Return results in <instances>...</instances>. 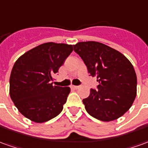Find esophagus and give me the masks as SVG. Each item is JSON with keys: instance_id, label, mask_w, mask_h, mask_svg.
I'll return each mask as SVG.
<instances>
[{"instance_id": "esophagus-1", "label": "esophagus", "mask_w": 148, "mask_h": 148, "mask_svg": "<svg viewBox=\"0 0 148 148\" xmlns=\"http://www.w3.org/2000/svg\"><path fill=\"white\" fill-rule=\"evenodd\" d=\"M71 88L74 89V90H77V89L79 88V86H71Z\"/></svg>"}]
</instances>
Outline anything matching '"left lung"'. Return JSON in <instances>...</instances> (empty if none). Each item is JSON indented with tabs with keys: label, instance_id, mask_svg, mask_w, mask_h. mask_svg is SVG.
Here are the masks:
<instances>
[{
	"label": "left lung",
	"instance_id": "obj_1",
	"mask_svg": "<svg viewBox=\"0 0 148 148\" xmlns=\"http://www.w3.org/2000/svg\"><path fill=\"white\" fill-rule=\"evenodd\" d=\"M86 65L90 76L96 77L97 89L82 99L87 112L103 121L116 120L131 107L136 97L137 77L130 61L107 45L79 42L74 45Z\"/></svg>",
	"mask_w": 148,
	"mask_h": 148
}]
</instances>
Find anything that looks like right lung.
I'll list each match as a JSON object with an SVG mask.
<instances>
[{
    "mask_svg": "<svg viewBox=\"0 0 148 148\" xmlns=\"http://www.w3.org/2000/svg\"><path fill=\"white\" fill-rule=\"evenodd\" d=\"M73 50L72 45L49 42L16 61L10 78V95L24 116L42 123L62 111L70 88L53 86L52 81Z\"/></svg>",
    "mask_w": 148,
    "mask_h": 148,
    "instance_id": "right-lung-1",
    "label": "right lung"
}]
</instances>
